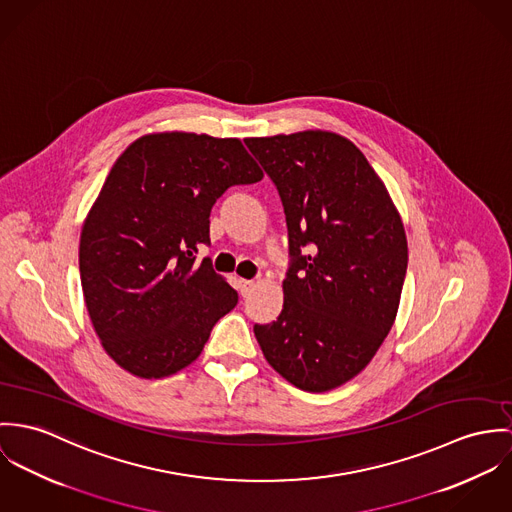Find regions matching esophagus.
I'll return each instance as SVG.
<instances>
[{
	"label": "esophagus",
	"mask_w": 512,
	"mask_h": 512,
	"mask_svg": "<svg viewBox=\"0 0 512 512\" xmlns=\"http://www.w3.org/2000/svg\"><path fill=\"white\" fill-rule=\"evenodd\" d=\"M255 288V281H247V279H239V292L241 296H249L251 290Z\"/></svg>",
	"instance_id": "1"
}]
</instances>
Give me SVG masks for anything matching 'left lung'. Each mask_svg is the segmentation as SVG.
Instances as JSON below:
<instances>
[{
	"instance_id": "8db88e82",
	"label": "left lung",
	"mask_w": 512,
	"mask_h": 512,
	"mask_svg": "<svg viewBox=\"0 0 512 512\" xmlns=\"http://www.w3.org/2000/svg\"><path fill=\"white\" fill-rule=\"evenodd\" d=\"M288 228L283 312L253 332L294 387L326 393L359 375L397 318L408 247L397 208L365 155L332 131L249 137Z\"/></svg>"
}]
</instances>
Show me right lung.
I'll list each match as a JSON object with an SVG mask.
<instances>
[{
    "instance_id": "right-lung-1",
    "label": "right lung",
    "mask_w": 512,
    "mask_h": 512,
    "mask_svg": "<svg viewBox=\"0 0 512 512\" xmlns=\"http://www.w3.org/2000/svg\"><path fill=\"white\" fill-rule=\"evenodd\" d=\"M263 171L239 139L149 133L115 161L80 233V281L92 326L127 373L163 379L188 367L237 292L194 253L233 184Z\"/></svg>"
}]
</instances>
